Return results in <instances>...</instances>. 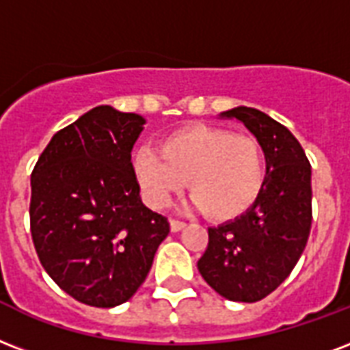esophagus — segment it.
<instances>
[{
    "label": "esophagus",
    "mask_w": 350,
    "mask_h": 350,
    "mask_svg": "<svg viewBox=\"0 0 350 350\" xmlns=\"http://www.w3.org/2000/svg\"><path fill=\"white\" fill-rule=\"evenodd\" d=\"M185 226L187 224L180 222V220H170V231H172V233H178V231H181Z\"/></svg>",
    "instance_id": "34e87169"
}]
</instances>
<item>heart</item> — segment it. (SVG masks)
<instances>
[{
    "label": "heart",
    "mask_w": 350,
    "mask_h": 350,
    "mask_svg": "<svg viewBox=\"0 0 350 350\" xmlns=\"http://www.w3.org/2000/svg\"><path fill=\"white\" fill-rule=\"evenodd\" d=\"M132 170L150 207L165 209L187 181L191 204L218 222L247 213L266 185L260 143L207 124L170 132L159 143V152L139 148L133 154Z\"/></svg>",
    "instance_id": "heart-1"
}]
</instances>
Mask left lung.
<instances>
[{"instance_id":"left-lung-1","label":"left lung","mask_w":350,"mask_h":350,"mask_svg":"<svg viewBox=\"0 0 350 350\" xmlns=\"http://www.w3.org/2000/svg\"><path fill=\"white\" fill-rule=\"evenodd\" d=\"M242 122L266 157V185L242 217L209 228L198 260L205 282L218 295L255 303L281 284L305 250L312 226V169L299 141L281 122L247 106L222 111Z\"/></svg>"}]
</instances>
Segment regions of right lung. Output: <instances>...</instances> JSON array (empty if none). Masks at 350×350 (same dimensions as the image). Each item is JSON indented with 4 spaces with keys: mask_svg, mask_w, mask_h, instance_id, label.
<instances>
[{
    "mask_svg": "<svg viewBox=\"0 0 350 350\" xmlns=\"http://www.w3.org/2000/svg\"><path fill=\"white\" fill-rule=\"evenodd\" d=\"M145 117L97 106L62 128L31 176V233L53 281L113 308L137 292L170 228L139 196L132 148Z\"/></svg>",
    "mask_w": 350,
    "mask_h": 350,
    "instance_id": "1",
    "label": "right lung"
}]
</instances>
